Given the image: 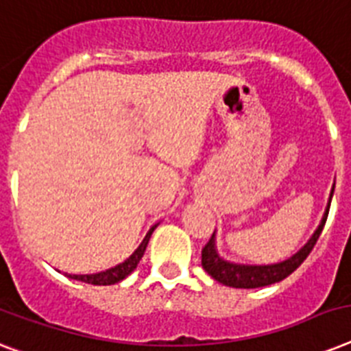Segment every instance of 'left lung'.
I'll list each match as a JSON object with an SVG mask.
<instances>
[{
  "label": "left lung",
  "instance_id": "1",
  "mask_svg": "<svg viewBox=\"0 0 351 351\" xmlns=\"http://www.w3.org/2000/svg\"><path fill=\"white\" fill-rule=\"evenodd\" d=\"M333 187H335V185H333ZM333 187L332 193H330V202H332ZM330 202L326 210H324L323 220H321L319 227L315 229L314 234H312V238H310V240L306 241L292 258L285 259V261H279V263L274 265L232 263V261H227V259H223L218 254L215 243V232H213L209 243L202 249V267H204L205 272H207L213 279H216L218 283L225 285V287H232V289H259V287H269V285L283 281L285 278H289V276L298 269L299 265L303 263L304 259H306V256H308L310 252H312V249H314V245L317 243L319 234L323 232V227L324 223H326V218H328Z\"/></svg>",
  "mask_w": 351,
  "mask_h": 351
}]
</instances>
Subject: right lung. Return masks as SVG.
<instances>
[{
  "instance_id": "add662e5",
  "label": "right lung",
  "mask_w": 351,
  "mask_h": 351,
  "mask_svg": "<svg viewBox=\"0 0 351 351\" xmlns=\"http://www.w3.org/2000/svg\"><path fill=\"white\" fill-rule=\"evenodd\" d=\"M155 229L156 225H153L149 229V232L146 234V238H144L142 243L138 245V249H136L126 261H122V263H119L117 267H111V269L104 270V272H97V274H68V278L82 281V283L101 285V287H104V285H115L119 283V281H122V279H126L128 276L136 269V265H138V261H141L144 252H146V247L147 243H149V238Z\"/></svg>"
}]
</instances>
